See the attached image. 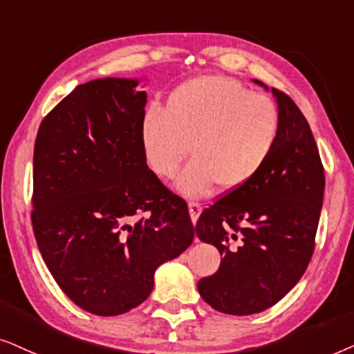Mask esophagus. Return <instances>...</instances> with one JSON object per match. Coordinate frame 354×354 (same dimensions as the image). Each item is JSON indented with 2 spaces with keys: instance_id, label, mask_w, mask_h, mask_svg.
Returning a JSON list of instances; mask_svg holds the SVG:
<instances>
[{
  "instance_id": "obj_1",
  "label": "esophagus",
  "mask_w": 354,
  "mask_h": 354,
  "mask_svg": "<svg viewBox=\"0 0 354 354\" xmlns=\"http://www.w3.org/2000/svg\"><path fill=\"white\" fill-rule=\"evenodd\" d=\"M187 207H189V215H191L192 223H196L197 218H199L201 212H202V205L196 201H189V202H187Z\"/></svg>"
}]
</instances>
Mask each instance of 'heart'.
Returning <instances> with one entry per match:
<instances>
[{"mask_svg":"<svg viewBox=\"0 0 354 354\" xmlns=\"http://www.w3.org/2000/svg\"><path fill=\"white\" fill-rule=\"evenodd\" d=\"M279 136L275 103L221 75L185 82L165 110L149 108L140 124L144 157L160 178H173L191 149L176 180L186 196L204 194L216 183L225 191L248 185L270 160Z\"/></svg>","mask_w":354,"mask_h":354,"instance_id":"1","label":"heart"}]
</instances>
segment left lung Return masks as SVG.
I'll return each instance as SVG.
<instances>
[{"instance_id":"8db88e82","label":"left lung","mask_w":354,"mask_h":354,"mask_svg":"<svg viewBox=\"0 0 354 354\" xmlns=\"http://www.w3.org/2000/svg\"><path fill=\"white\" fill-rule=\"evenodd\" d=\"M272 93L280 136L270 160L248 185L207 207L196 223L197 238L223 257L197 290L223 314L249 315L279 303L303 277L315 246L325 187L317 144L296 103L279 88Z\"/></svg>"}]
</instances>
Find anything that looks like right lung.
Returning <instances> with one entry per match:
<instances>
[{"mask_svg":"<svg viewBox=\"0 0 354 354\" xmlns=\"http://www.w3.org/2000/svg\"><path fill=\"white\" fill-rule=\"evenodd\" d=\"M138 79L81 84L41 121L32 226L64 295L97 315L144 303L153 273L194 239L185 199L147 167Z\"/></svg>","mask_w":354,"mask_h":354,"instance_id":"obj_1","label":"right lung"}]
</instances>
